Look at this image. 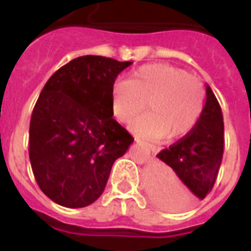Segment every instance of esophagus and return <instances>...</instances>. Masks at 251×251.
<instances>
[{"instance_id": "obj_1", "label": "esophagus", "mask_w": 251, "mask_h": 251, "mask_svg": "<svg viewBox=\"0 0 251 251\" xmlns=\"http://www.w3.org/2000/svg\"><path fill=\"white\" fill-rule=\"evenodd\" d=\"M136 142L137 144H140V145H141L142 148H145V149H147L148 152L151 153V154H152V156H154V154H156V153H157V147H154V145H152V144H148V142H144V141H141V140H138V138H137L136 140Z\"/></svg>"}]
</instances>
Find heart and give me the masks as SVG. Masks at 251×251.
<instances>
[{"label": "heart", "instance_id": "1", "mask_svg": "<svg viewBox=\"0 0 251 251\" xmlns=\"http://www.w3.org/2000/svg\"><path fill=\"white\" fill-rule=\"evenodd\" d=\"M147 102L149 113L138 118L131 130L147 140L176 138L188 133L199 120L204 107V87L183 68L153 63L117 83L110 95L111 113L122 124L141 114Z\"/></svg>", "mask_w": 251, "mask_h": 251}]
</instances>
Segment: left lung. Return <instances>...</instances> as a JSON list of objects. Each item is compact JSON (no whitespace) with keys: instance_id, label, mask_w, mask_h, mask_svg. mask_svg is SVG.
<instances>
[{"instance_id":"obj_1","label":"left lung","mask_w":251,"mask_h":251,"mask_svg":"<svg viewBox=\"0 0 251 251\" xmlns=\"http://www.w3.org/2000/svg\"><path fill=\"white\" fill-rule=\"evenodd\" d=\"M205 104L192 130L157 154L161 164L149 169L152 200L168 211H181L203 200L215 184L225 147V125L218 99L205 86Z\"/></svg>"}]
</instances>
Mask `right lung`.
Returning a JSON list of instances; mask_svg holds the SVG:
<instances>
[{"label":"right lung","instance_id":"obj_1","mask_svg":"<svg viewBox=\"0 0 251 251\" xmlns=\"http://www.w3.org/2000/svg\"><path fill=\"white\" fill-rule=\"evenodd\" d=\"M130 64L76 57L41 90L30 118L29 160L40 189L57 204L80 208L94 203L114 161L134 141L110 109L115 77Z\"/></svg>","mask_w":251,"mask_h":251}]
</instances>
